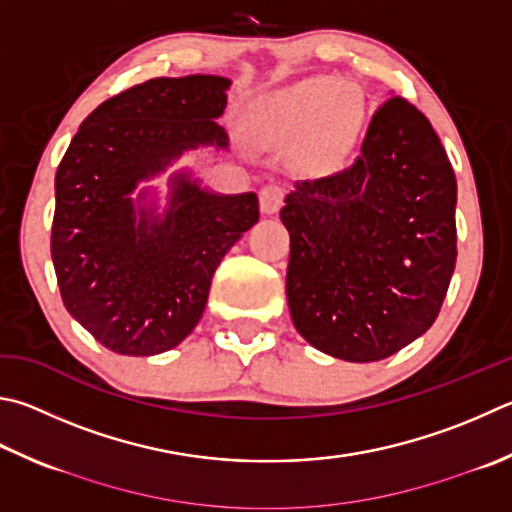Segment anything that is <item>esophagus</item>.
Returning <instances> with one entry per match:
<instances>
[{"mask_svg": "<svg viewBox=\"0 0 512 512\" xmlns=\"http://www.w3.org/2000/svg\"><path fill=\"white\" fill-rule=\"evenodd\" d=\"M284 203V190L280 185H268L262 192H259V210L264 215H277Z\"/></svg>", "mask_w": 512, "mask_h": 512, "instance_id": "esophagus-1", "label": "esophagus"}]
</instances>
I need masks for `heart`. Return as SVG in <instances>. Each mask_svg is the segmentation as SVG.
<instances>
[{
	"instance_id": "heart-1",
	"label": "heart",
	"mask_w": 512,
	"mask_h": 512,
	"mask_svg": "<svg viewBox=\"0 0 512 512\" xmlns=\"http://www.w3.org/2000/svg\"><path fill=\"white\" fill-rule=\"evenodd\" d=\"M365 118V105L356 91L340 87L333 78H311L259 116V136L264 143H293L309 136V152L320 161L340 159L349 152Z\"/></svg>"
}]
</instances>
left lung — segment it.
Segmentation results:
<instances>
[{"label": "left lung", "instance_id": "1", "mask_svg": "<svg viewBox=\"0 0 512 512\" xmlns=\"http://www.w3.org/2000/svg\"><path fill=\"white\" fill-rule=\"evenodd\" d=\"M284 203L288 311L311 347L374 362L432 327L457 264V179L414 105L385 102L358 159Z\"/></svg>", "mask_w": 512, "mask_h": 512}]
</instances>
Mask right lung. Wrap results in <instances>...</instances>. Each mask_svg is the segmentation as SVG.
Instances as JSON below:
<instances>
[{
	"instance_id": "1",
	"label": "right lung",
	"mask_w": 512,
	"mask_h": 512,
	"mask_svg": "<svg viewBox=\"0 0 512 512\" xmlns=\"http://www.w3.org/2000/svg\"><path fill=\"white\" fill-rule=\"evenodd\" d=\"M230 78H154L82 120L55 174L51 259L62 302L102 347L156 356L190 336L212 275L259 221L255 192L203 185L183 156L228 152ZM168 176L165 198L151 183Z\"/></svg>"
}]
</instances>
